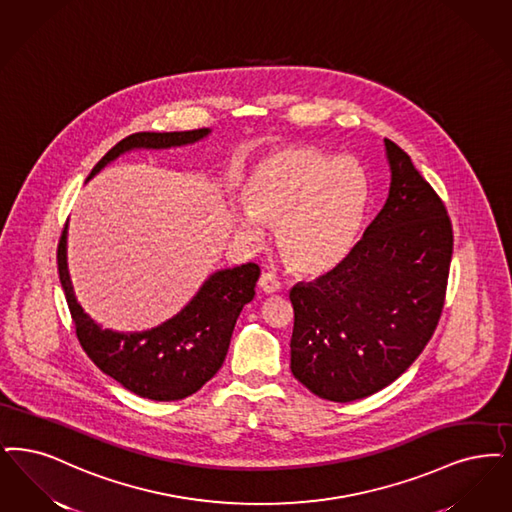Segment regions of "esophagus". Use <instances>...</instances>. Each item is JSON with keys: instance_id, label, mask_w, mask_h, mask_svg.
<instances>
[{"instance_id": "obj_1", "label": "esophagus", "mask_w": 512, "mask_h": 512, "mask_svg": "<svg viewBox=\"0 0 512 512\" xmlns=\"http://www.w3.org/2000/svg\"><path fill=\"white\" fill-rule=\"evenodd\" d=\"M259 287L265 291V293H276V291H280V280L274 276V274H270V272H263L261 274V278H259Z\"/></svg>"}]
</instances>
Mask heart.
<instances>
[{"instance_id":"b5f03b06","label":"heart","mask_w":512,"mask_h":512,"mask_svg":"<svg viewBox=\"0 0 512 512\" xmlns=\"http://www.w3.org/2000/svg\"><path fill=\"white\" fill-rule=\"evenodd\" d=\"M244 202L236 223L247 238H261V223L278 226L287 265L322 274L345 261L358 240L368 211V177L350 156L329 158L314 146L291 144L255 164Z\"/></svg>"}]
</instances>
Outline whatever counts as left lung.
Instances as JSON below:
<instances>
[{"label":"left lung","mask_w":512,"mask_h":512,"mask_svg":"<svg viewBox=\"0 0 512 512\" xmlns=\"http://www.w3.org/2000/svg\"><path fill=\"white\" fill-rule=\"evenodd\" d=\"M387 204L331 272L289 291L291 371L310 392L352 402L396 381L438 326L450 276L446 205L385 139Z\"/></svg>","instance_id":"1"}]
</instances>
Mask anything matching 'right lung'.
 <instances>
[{
	"label": "right lung",
	"instance_id": "obj_1",
	"mask_svg": "<svg viewBox=\"0 0 512 512\" xmlns=\"http://www.w3.org/2000/svg\"><path fill=\"white\" fill-rule=\"evenodd\" d=\"M209 129L173 133H133L110 148L93 167L91 179L104 165L133 148H169L196 143ZM62 289L76 335L95 366L125 389L148 400L171 402L198 392L221 369L236 320L255 297L261 268L255 263L211 274L186 307L158 328L118 333L93 322L76 301L66 265V225L57 247Z\"/></svg>",
	"mask_w": 512,
	"mask_h": 512
}]
</instances>
